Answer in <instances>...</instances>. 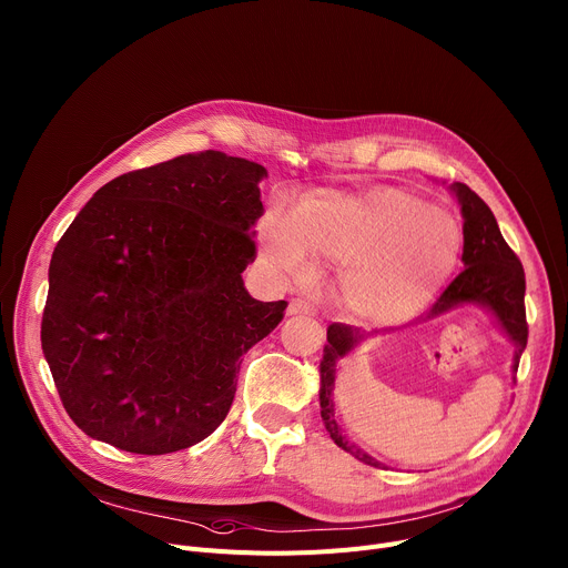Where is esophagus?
<instances>
[{"instance_id":"1","label":"esophagus","mask_w":568,"mask_h":568,"mask_svg":"<svg viewBox=\"0 0 568 568\" xmlns=\"http://www.w3.org/2000/svg\"><path fill=\"white\" fill-rule=\"evenodd\" d=\"M313 305L303 298H292L287 305V315H311Z\"/></svg>"}]
</instances>
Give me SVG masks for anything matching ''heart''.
<instances>
[{"mask_svg": "<svg viewBox=\"0 0 568 568\" xmlns=\"http://www.w3.org/2000/svg\"><path fill=\"white\" fill-rule=\"evenodd\" d=\"M459 246L453 215L396 190L311 199L292 220L274 213L263 224V255L274 272L305 278L313 272L311 252L346 265L344 298L369 322L415 313L446 278Z\"/></svg>", "mask_w": 568, "mask_h": 568, "instance_id": "b5f03b06", "label": "heart"}]
</instances>
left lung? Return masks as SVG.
Masks as SVG:
<instances>
[{
  "label": "left lung",
  "instance_id": "left-lung-1",
  "mask_svg": "<svg viewBox=\"0 0 568 568\" xmlns=\"http://www.w3.org/2000/svg\"><path fill=\"white\" fill-rule=\"evenodd\" d=\"M448 190L455 194L462 213V233H464V253L462 263L464 270L455 276V281L442 292L435 305L422 317V322L437 320L455 307L462 305H478L487 311L500 333L514 344V359H511V378L517 381V369L521 353L528 344V324H526V274L519 263L517 253H514L500 235L494 213L489 205L464 183H450ZM396 328L385 331H359L346 324H331L328 326V344L324 346V357L320 363V405H322V419L331 435V439L344 448L346 453L355 455L359 462L378 467V459L372 457L367 450L351 444L346 435H342V426L335 417V378H337V363L348 353H353L359 344L376 335L394 333Z\"/></svg>",
  "mask_w": 568,
  "mask_h": 568
}]
</instances>
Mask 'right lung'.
Returning <instances> with one entry per match:
<instances>
[{
  "label": "right lung",
  "instance_id": "1",
  "mask_svg": "<svg viewBox=\"0 0 568 568\" xmlns=\"http://www.w3.org/2000/svg\"><path fill=\"white\" fill-rule=\"evenodd\" d=\"M265 176L222 151L187 153L99 187L59 240L40 339L88 437L165 455L226 419L240 357L287 307L242 281Z\"/></svg>",
  "mask_w": 568,
  "mask_h": 568
}]
</instances>
